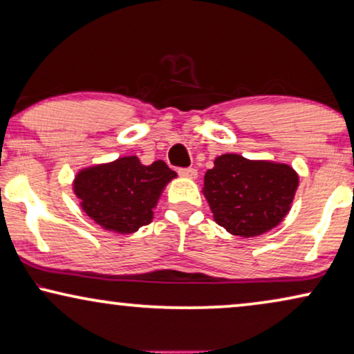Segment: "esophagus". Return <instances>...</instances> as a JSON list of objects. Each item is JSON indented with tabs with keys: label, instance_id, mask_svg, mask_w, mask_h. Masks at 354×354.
I'll return each mask as SVG.
<instances>
[{
	"label": "esophagus",
	"instance_id": "34e87169",
	"mask_svg": "<svg viewBox=\"0 0 354 354\" xmlns=\"http://www.w3.org/2000/svg\"><path fill=\"white\" fill-rule=\"evenodd\" d=\"M178 174H180V176L185 177V178H196L198 177V171H196V169H193V167L180 169Z\"/></svg>",
	"mask_w": 354,
	"mask_h": 354
}]
</instances>
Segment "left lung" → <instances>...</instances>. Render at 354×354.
I'll use <instances>...</instances> for the list:
<instances>
[{"label": "left lung", "instance_id": "left-lung-1", "mask_svg": "<svg viewBox=\"0 0 354 354\" xmlns=\"http://www.w3.org/2000/svg\"><path fill=\"white\" fill-rule=\"evenodd\" d=\"M297 188L298 174L287 164L222 154L206 172L203 193L217 224L250 239L283 221Z\"/></svg>", "mask_w": 354, "mask_h": 354}]
</instances>
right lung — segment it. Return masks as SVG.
Returning <instances> with one entry per match:
<instances>
[{"instance_id":"1","label":"right lung","mask_w":354,"mask_h":354,"mask_svg":"<svg viewBox=\"0 0 354 354\" xmlns=\"http://www.w3.org/2000/svg\"><path fill=\"white\" fill-rule=\"evenodd\" d=\"M176 176L164 161L143 166L137 156H124L80 171L74 192L96 224L118 234H133L153 221L164 187Z\"/></svg>"}]
</instances>
